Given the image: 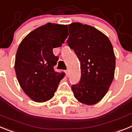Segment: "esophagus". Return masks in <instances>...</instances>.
<instances>
[{
    "mask_svg": "<svg viewBox=\"0 0 132 132\" xmlns=\"http://www.w3.org/2000/svg\"><path fill=\"white\" fill-rule=\"evenodd\" d=\"M65 73H66V75L68 77V76H69V72H68V70H66L65 71Z\"/></svg>",
    "mask_w": 132,
    "mask_h": 132,
    "instance_id": "obj_1",
    "label": "esophagus"
}]
</instances>
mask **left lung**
I'll return each instance as SVG.
<instances>
[{
  "instance_id": "8db88e82",
  "label": "left lung",
  "mask_w": 132,
  "mask_h": 132,
  "mask_svg": "<svg viewBox=\"0 0 132 132\" xmlns=\"http://www.w3.org/2000/svg\"><path fill=\"white\" fill-rule=\"evenodd\" d=\"M68 28L67 44L80 60L81 69L80 82L72 86V90L79 102L93 105L104 98L114 79L113 46L108 38L94 27L74 22Z\"/></svg>"
}]
</instances>
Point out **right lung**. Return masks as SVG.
Listing matches in <instances>:
<instances>
[{
  "mask_svg": "<svg viewBox=\"0 0 132 132\" xmlns=\"http://www.w3.org/2000/svg\"><path fill=\"white\" fill-rule=\"evenodd\" d=\"M67 37V25L47 23L29 33L18 46L14 64L17 79L34 102L51 99L64 76L54 69L58 56L53 48L62 46Z\"/></svg>",
  "mask_w": 132,
  "mask_h": 132,
  "instance_id": "obj_1",
  "label": "right lung"
}]
</instances>
